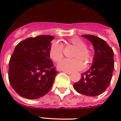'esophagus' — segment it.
I'll list each match as a JSON object with an SVG mask.
<instances>
[{"instance_id":"esophagus-1","label":"esophagus","mask_w":121,"mask_h":121,"mask_svg":"<svg viewBox=\"0 0 121 121\" xmlns=\"http://www.w3.org/2000/svg\"><path fill=\"white\" fill-rule=\"evenodd\" d=\"M63 72H64V73H65L68 74V75H70V74L72 73V72H68V71H63Z\"/></svg>"}]
</instances>
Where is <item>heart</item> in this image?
<instances>
[{
    "instance_id": "heart-1",
    "label": "heart",
    "mask_w": 121,
    "mask_h": 121,
    "mask_svg": "<svg viewBox=\"0 0 121 121\" xmlns=\"http://www.w3.org/2000/svg\"><path fill=\"white\" fill-rule=\"evenodd\" d=\"M68 44L76 48L73 58L74 59H65L58 65V68L63 71L81 70L85 67V63L89 64L93 60L92 51L86 48V44L79 38H73L68 41ZM49 57L55 62H59L63 57V46L58 41H53L49 50Z\"/></svg>"
}]
</instances>
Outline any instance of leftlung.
<instances>
[{"instance_id": "8db88e82", "label": "left lung", "mask_w": 121, "mask_h": 121, "mask_svg": "<svg viewBox=\"0 0 121 121\" xmlns=\"http://www.w3.org/2000/svg\"><path fill=\"white\" fill-rule=\"evenodd\" d=\"M94 48L93 63L88 71L82 73V78L73 87L78 93L86 96L102 94L109 86L114 69L112 49L102 39L93 35H82Z\"/></svg>"}]
</instances>
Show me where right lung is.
Returning <instances> with one entry per match:
<instances>
[{
	"mask_svg": "<svg viewBox=\"0 0 121 121\" xmlns=\"http://www.w3.org/2000/svg\"><path fill=\"white\" fill-rule=\"evenodd\" d=\"M53 36L29 38L16 46L9 63V80L19 95L36 99L49 92L58 72L49 58Z\"/></svg>",
	"mask_w": 121,
	"mask_h": 121,
	"instance_id": "1",
	"label": "right lung"
}]
</instances>
